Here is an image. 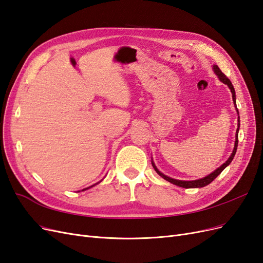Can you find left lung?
<instances>
[{
    "instance_id": "left-lung-1",
    "label": "left lung",
    "mask_w": 263,
    "mask_h": 263,
    "mask_svg": "<svg viewBox=\"0 0 263 263\" xmlns=\"http://www.w3.org/2000/svg\"><path fill=\"white\" fill-rule=\"evenodd\" d=\"M213 69H214V72H215V74L218 76V79L221 80L224 84H226V85L230 87V89H231V91H232V95H233V101L235 103V106H236V95H235V89H234V86L232 85V82L228 80V78H226V75L219 70V67L217 66V65H214L213 66ZM237 112H238V110H237ZM239 115V114H238ZM239 117H238V128H237V131H236V141H235V146H234V151H233V153H232V155L230 156V158H228L226 162L221 166V167H218L216 171H214L213 173L212 174H210L209 176H206V177H204V178H202V179H198V180H193V181H183V180H176V179H173V178H169V177H167V176H165L164 174H162L160 173L158 169L155 167V165H154V163L152 162V165H153V167H154V169L156 171V173L160 176V177H163L165 180H167V181H169V182H172V183H174V184H176V185H179V187H182V188H185V189H188V188H202V187H205V185H208L209 183H211L212 181H213L215 178L221 174L224 169L231 164V162L233 160V158H234V156H235V154H236V151H237V146H238V131H239Z\"/></svg>"
}]
</instances>
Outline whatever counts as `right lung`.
<instances>
[{"instance_id": "obj_1", "label": "right lung", "mask_w": 263, "mask_h": 263, "mask_svg": "<svg viewBox=\"0 0 263 263\" xmlns=\"http://www.w3.org/2000/svg\"><path fill=\"white\" fill-rule=\"evenodd\" d=\"M86 189H88V188H86ZM86 189H84V190H86Z\"/></svg>"}]
</instances>
